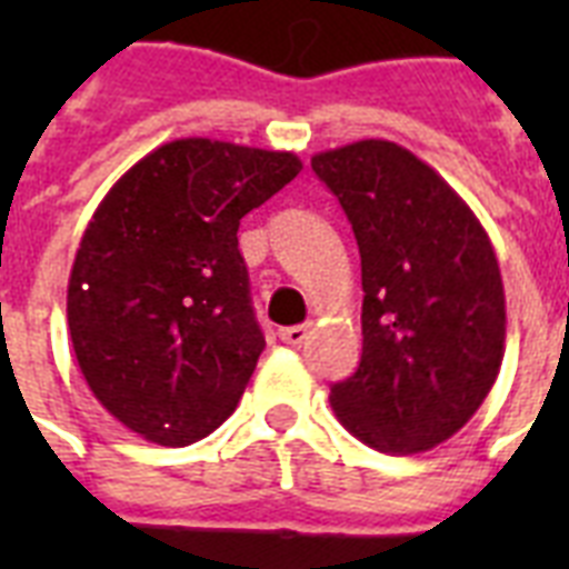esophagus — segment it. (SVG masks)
I'll return each mask as SVG.
<instances>
[{
  "label": "esophagus",
  "mask_w": 569,
  "mask_h": 569,
  "mask_svg": "<svg viewBox=\"0 0 569 569\" xmlns=\"http://www.w3.org/2000/svg\"><path fill=\"white\" fill-rule=\"evenodd\" d=\"M307 337H310V328H307V325H292V328L280 330V339H283L286 346H301Z\"/></svg>",
  "instance_id": "1"
}]
</instances>
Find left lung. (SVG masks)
<instances>
[{
	"mask_svg": "<svg viewBox=\"0 0 569 569\" xmlns=\"http://www.w3.org/2000/svg\"><path fill=\"white\" fill-rule=\"evenodd\" d=\"M346 209L363 271V357L330 387L339 422L387 455H419L472 419L505 357L496 250L463 197L396 141L312 156Z\"/></svg>",
	"mask_w": 569,
	"mask_h": 569,
	"instance_id": "left-lung-1",
	"label": "left lung"
}]
</instances>
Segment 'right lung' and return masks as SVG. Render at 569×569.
<instances>
[{"label": "right lung", "mask_w": 569, "mask_h": 569, "mask_svg": "<svg viewBox=\"0 0 569 569\" xmlns=\"http://www.w3.org/2000/svg\"><path fill=\"white\" fill-rule=\"evenodd\" d=\"M301 168L286 150L180 138L102 197L67 325L88 387L129 431L189 446L236 410L266 348L236 232Z\"/></svg>", "instance_id": "add662e5"}]
</instances>
